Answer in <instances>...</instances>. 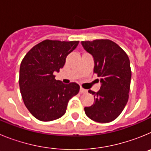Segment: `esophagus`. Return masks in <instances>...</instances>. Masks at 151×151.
I'll list each match as a JSON object with an SVG mask.
<instances>
[{
  "label": "esophagus",
  "mask_w": 151,
  "mask_h": 151,
  "mask_svg": "<svg viewBox=\"0 0 151 151\" xmlns=\"http://www.w3.org/2000/svg\"><path fill=\"white\" fill-rule=\"evenodd\" d=\"M80 92H81L82 94H85V93H86V92H87V90L84 89L83 88H80Z\"/></svg>",
  "instance_id": "34e87169"
}]
</instances>
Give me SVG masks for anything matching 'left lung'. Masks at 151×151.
Listing matches in <instances>:
<instances>
[{"mask_svg": "<svg viewBox=\"0 0 151 151\" xmlns=\"http://www.w3.org/2000/svg\"><path fill=\"white\" fill-rule=\"evenodd\" d=\"M82 45L94 58V73L101 83L97 93L88 91L95 101L85 107V114L95 122H112L120 115L129 100L132 77L129 57L109 39L82 41Z\"/></svg>", "mask_w": 151, "mask_h": 151, "instance_id": "obj_1", "label": "left lung"}]
</instances>
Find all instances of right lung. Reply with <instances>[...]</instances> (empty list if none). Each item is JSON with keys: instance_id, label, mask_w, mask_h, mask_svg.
Instances as JSON below:
<instances>
[{"instance_id": "add662e5", "label": "right lung", "mask_w": 151, "mask_h": 151, "mask_svg": "<svg viewBox=\"0 0 151 151\" xmlns=\"http://www.w3.org/2000/svg\"><path fill=\"white\" fill-rule=\"evenodd\" d=\"M78 41L45 40L31 49L21 62L19 84L29 111L43 122L55 120L65 114L68 102L79 91L76 82L66 85L55 79L69 54Z\"/></svg>"}]
</instances>
